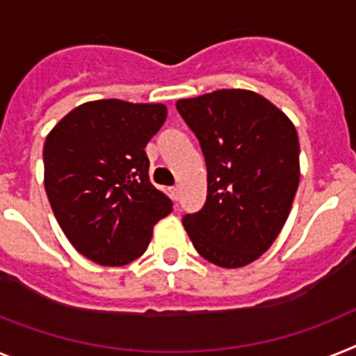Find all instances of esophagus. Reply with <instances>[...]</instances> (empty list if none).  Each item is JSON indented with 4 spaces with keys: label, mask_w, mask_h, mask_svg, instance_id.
Returning <instances> with one entry per match:
<instances>
[{
    "label": "esophagus",
    "mask_w": 356,
    "mask_h": 356,
    "mask_svg": "<svg viewBox=\"0 0 356 356\" xmlns=\"http://www.w3.org/2000/svg\"><path fill=\"white\" fill-rule=\"evenodd\" d=\"M170 193H172L173 201H179V197H181V190H179V186L170 188Z\"/></svg>",
    "instance_id": "esophagus-1"
}]
</instances>
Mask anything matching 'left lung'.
Here are the masks:
<instances>
[{"mask_svg":"<svg viewBox=\"0 0 356 356\" xmlns=\"http://www.w3.org/2000/svg\"><path fill=\"white\" fill-rule=\"evenodd\" d=\"M208 172L206 202L183 224L199 255L243 268L273 244L297 193L298 136L275 104L250 90L177 101Z\"/></svg>","mask_w":356,"mask_h":356,"instance_id":"8db88e82","label":"left lung"}]
</instances>
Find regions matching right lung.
I'll return each mask as SVG.
<instances>
[{
    "label": "right lung",
    "mask_w": 356,
    "mask_h": 356,
    "mask_svg": "<svg viewBox=\"0 0 356 356\" xmlns=\"http://www.w3.org/2000/svg\"><path fill=\"white\" fill-rule=\"evenodd\" d=\"M164 121V104L101 99L72 110L47 137V197L63 234L86 259L132 262L172 211L170 197L150 183L145 152Z\"/></svg>",
    "instance_id": "add662e5"
}]
</instances>
